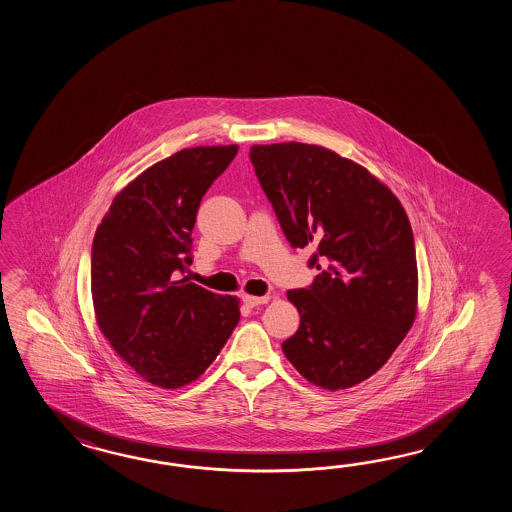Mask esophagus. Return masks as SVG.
I'll list each match as a JSON object with an SVG mask.
<instances>
[{
	"instance_id": "1",
	"label": "esophagus",
	"mask_w": 512,
	"mask_h": 512,
	"mask_svg": "<svg viewBox=\"0 0 512 512\" xmlns=\"http://www.w3.org/2000/svg\"><path fill=\"white\" fill-rule=\"evenodd\" d=\"M267 302H269V296H249V294L243 296V304L247 307H258V305L267 304Z\"/></svg>"
}]
</instances>
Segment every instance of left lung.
<instances>
[{"instance_id": "obj_1", "label": "left lung", "mask_w": 512, "mask_h": 512, "mask_svg": "<svg viewBox=\"0 0 512 512\" xmlns=\"http://www.w3.org/2000/svg\"><path fill=\"white\" fill-rule=\"evenodd\" d=\"M251 163L293 249L315 247L307 289L287 291L300 327L282 344L296 371L329 392L381 370L414 324V232L392 190L316 144L252 146Z\"/></svg>"}]
</instances>
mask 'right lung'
Returning <instances> with one entry per match:
<instances>
[{
    "mask_svg": "<svg viewBox=\"0 0 512 512\" xmlns=\"http://www.w3.org/2000/svg\"><path fill=\"white\" fill-rule=\"evenodd\" d=\"M238 153L197 146L166 157L113 199L91 249L100 331L144 381L175 390L196 381L240 322V300L188 278L197 208Z\"/></svg>",
    "mask_w": 512,
    "mask_h": 512,
    "instance_id": "right-lung-1",
    "label": "right lung"
}]
</instances>
